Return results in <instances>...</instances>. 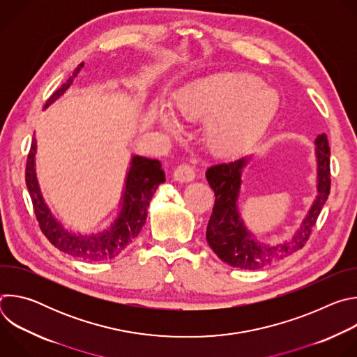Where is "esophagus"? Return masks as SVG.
Returning a JSON list of instances; mask_svg holds the SVG:
<instances>
[{
  "mask_svg": "<svg viewBox=\"0 0 357 357\" xmlns=\"http://www.w3.org/2000/svg\"><path fill=\"white\" fill-rule=\"evenodd\" d=\"M174 179L178 182H190L195 179V171L188 164H181L174 171Z\"/></svg>",
  "mask_w": 357,
  "mask_h": 357,
  "instance_id": "34e87169",
  "label": "esophagus"
}]
</instances>
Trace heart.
<instances>
[{
	"mask_svg": "<svg viewBox=\"0 0 357 357\" xmlns=\"http://www.w3.org/2000/svg\"><path fill=\"white\" fill-rule=\"evenodd\" d=\"M185 121H205V141L218 155H236L256 144L280 107L278 93L247 73H218L181 89L172 103ZM161 124L178 128L174 117L161 110Z\"/></svg>",
	"mask_w": 357,
	"mask_h": 357,
	"instance_id": "heart-1",
	"label": "heart"
}]
</instances>
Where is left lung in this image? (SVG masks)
<instances>
[{
  "label": "left lung",
  "mask_w": 357,
  "mask_h": 357,
  "mask_svg": "<svg viewBox=\"0 0 357 357\" xmlns=\"http://www.w3.org/2000/svg\"><path fill=\"white\" fill-rule=\"evenodd\" d=\"M315 145L318 195L296 233L291 238L271 245L261 244L252 237L237 209L241 172L247 165V158L218 164L206 171V179L216 196L206 240L223 263L243 270H260L289 257L308 241L331 192V149L326 134L318 135Z\"/></svg>",
  "instance_id": "obj_1"
}]
</instances>
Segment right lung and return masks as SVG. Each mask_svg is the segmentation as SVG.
I'll list each match as a JSON object with an SVG mask.
<instances>
[{"instance_id":"add662e5","label":"right lung","mask_w":357,"mask_h":357,"mask_svg":"<svg viewBox=\"0 0 357 357\" xmlns=\"http://www.w3.org/2000/svg\"><path fill=\"white\" fill-rule=\"evenodd\" d=\"M83 68L80 63L73 75L63 83L46 101L45 109L52 105L73 83L75 77ZM35 152L36 141L32 139L31 149L26 160L25 181L32 199L36 220L42 233L61 251L72 257L84 261H105L117 257L119 254L139 234L148 215L149 200L155 193L157 188L165 182V174L158 160H149L134 155L131 167L127 174L123 206L119 218L112 227L98 234H76L63 229V226L52 216L42 199L36 174H35Z\"/></svg>"}]
</instances>
